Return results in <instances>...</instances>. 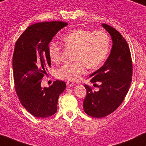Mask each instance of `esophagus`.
Instances as JSON below:
<instances>
[{
	"instance_id": "obj_1",
	"label": "esophagus",
	"mask_w": 146,
	"mask_h": 146,
	"mask_svg": "<svg viewBox=\"0 0 146 146\" xmlns=\"http://www.w3.org/2000/svg\"><path fill=\"white\" fill-rule=\"evenodd\" d=\"M74 84H75V82L73 80H68L66 81V84L68 86H73L74 85Z\"/></svg>"
}]
</instances>
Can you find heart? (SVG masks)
<instances>
[{
	"mask_svg": "<svg viewBox=\"0 0 146 146\" xmlns=\"http://www.w3.org/2000/svg\"><path fill=\"white\" fill-rule=\"evenodd\" d=\"M66 45L75 48L73 63L66 64L56 70V76L62 80H77L85 73L87 66L96 68L106 59L110 51V36L105 30L77 29L63 38ZM50 60L58 63L61 60L62 46L55 42L49 45Z\"/></svg>",
	"mask_w": 146,
	"mask_h": 146,
	"instance_id": "b5f03b06",
	"label": "heart"
}]
</instances>
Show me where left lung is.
I'll return each instance as SVG.
<instances>
[{"mask_svg":"<svg viewBox=\"0 0 146 146\" xmlns=\"http://www.w3.org/2000/svg\"><path fill=\"white\" fill-rule=\"evenodd\" d=\"M102 25L111 35L113 45L104 65L89 76L94 86L96 82L101 83L99 90L94 91L91 86L84 85L83 108L94 118H103L114 111L127 95L132 80V57L127 41L115 28L105 23Z\"/></svg>","mask_w":146,"mask_h":146,"instance_id":"8db88e82","label":"left lung"}]
</instances>
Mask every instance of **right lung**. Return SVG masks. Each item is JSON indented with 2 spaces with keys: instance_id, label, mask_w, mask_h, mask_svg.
Instances as JSON below:
<instances>
[{
  "instance_id": "add662e5",
  "label": "right lung",
  "mask_w": 146,
  "mask_h": 146,
  "mask_svg": "<svg viewBox=\"0 0 146 146\" xmlns=\"http://www.w3.org/2000/svg\"><path fill=\"white\" fill-rule=\"evenodd\" d=\"M68 23L45 21L29 26L19 36L12 57L14 82L19 101L36 118H47L57 112V100L66 83L56 80L49 87L41 86L51 62L48 45L59 30Z\"/></svg>"
}]
</instances>
